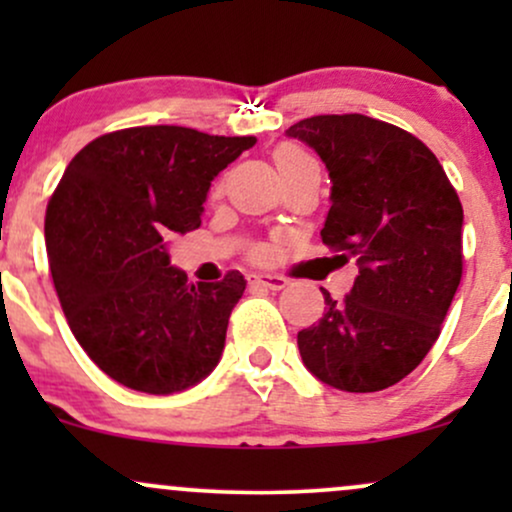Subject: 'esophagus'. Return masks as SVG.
I'll use <instances>...</instances> for the list:
<instances>
[{"label": "esophagus", "mask_w": 512, "mask_h": 512, "mask_svg": "<svg viewBox=\"0 0 512 512\" xmlns=\"http://www.w3.org/2000/svg\"><path fill=\"white\" fill-rule=\"evenodd\" d=\"M250 284L269 291H281L286 286V279L279 274H250Z\"/></svg>", "instance_id": "esophagus-1"}]
</instances>
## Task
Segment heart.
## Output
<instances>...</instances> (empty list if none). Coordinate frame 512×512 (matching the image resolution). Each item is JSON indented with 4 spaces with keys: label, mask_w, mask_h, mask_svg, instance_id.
Listing matches in <instances>:
<instances>
[{
    "label": "heart",
    "mask_w": 512,
    "mask_h": 512,
    "mask_svg": "<svg viewBox=\"0 0 512 512\" xmlns=\"http://www.w3.org/2000/svg\"><path fill=\"white\" fill-rule=\"evenodd\" d=\"M274 161H276V166H279V170H284V168H289V166H296V163L310 161V158L305 156L301 149H296V146L284 144V146H279V149H276Z\"/></svg>",
    "instance_id": "heart-1"
}]
</instances>
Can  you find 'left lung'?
I'll list each match as a JSON object with an SVG mask.
<instances>
[{
    "label": "left lung",
    "instance_id": "obj_1",
    "mask_svg": "<svg viewBox=\"0 0 512 512\" xmlns=\"http://www.w3.org/2000/svg\"><path fill=\"white\" fill-rule=\"evenodd\" d=\"M330 173L320 236L356 257L344 301L298 332L305 368L334 390L378 392L424 361L462 279V204L433 151L366 115H315L286 129Z\"/></svg>",
    "mask_w": 512,
    "mask_h": 512
}]
</instances>
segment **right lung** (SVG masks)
<instances>
[{"label":"right lung","mask_w":512,"mask_h":512,"mask_svg":"<svg viewBox=\"0 0 512 512\" xmlns=\"http://www.w3.org/2000/svg\"><path fill=\"white\" fill-rule=\"evenodd\" d=\"M190 127H132L72 158L45 214L57 296L88 358L129 390L173 395L221 361L240 272L187 284L168 238L202 223L211 180L255 146Z\"/></svg>","instance_id":"obj_1"}]
</instances>
